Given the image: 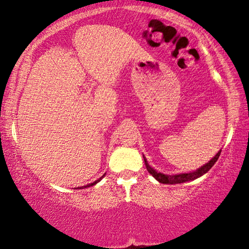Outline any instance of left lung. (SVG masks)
<instances>
[{"mask_svg":"<svg viewBox=\"0 0 249 249\" xmlns=\"http://www.w3.org/2000/svg\"><path fill=\"white\" fill-rule=\"evenodd\" d=\"M220 154H221V149L216 153L215 155L213 156L212 159L210 160L209 162L200 166V168L195 170V171L187 172V173H177V175H164V173L156 171L155 169H153L152 166L148 164L147 160H146L144 155H142V158H144L146 169H147L149 175H152L153 177H154V178L158 180L159 182L165 183V185H176V183H182V182H187V181H192V180H195L197 178H199V177H202L203 175H205V173L209 171V170L214 165V163L217 161V159H219Z\"/></svg>","mask_w":249,"mask_h":249,"instance_id":"8db88e82","label":"left lung"}]
</instances>
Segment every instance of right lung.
Returning <instances> with one entry per match:
<instances>
[{"instance_id":"1","label":"right lung","mask_w":249,"mask_h":249,"mask_svg":"<svg viewBox=\"0 0 249 249\" xmlns=\"http://www.w3.org/2000/svg\"><path fill=\"white\" fill-rule=\"evenodd\" d=\"M105 175H103V176H102L101 177V178H98L97 180H95V181L94 182H91V183H89V185H86V186H83V187H81V188L80 189H83V188H87V187H90V186H94V185H96V183L97 182H100L101 181V180H102V178H103V177H104ZM77 189H79V188H77Z\"/></svg>"}]
</instances>
